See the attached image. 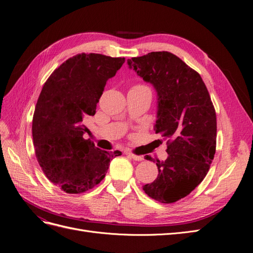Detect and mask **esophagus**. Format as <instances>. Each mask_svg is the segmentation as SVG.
Instances as JSON below:
<instances>
[{
  "instance_id": "esophagus-1",
  "label": "esophagus",
  "mask_w": 253,
  "mask_h": 253,
  "mask_svg": "<svg viewBox=\"0 0 253 253\" xmlns=\"http://www.w3.org/2000/svg\"><path fill=\"white\" fill-rule=\"evenodd\" d=\"M127 154H128L130 157H131L133 161L141 162V161H143V160H144V157H143L142 155H136V154H133V153H131V152H128Z\"/></svg>"
}]
</instances>
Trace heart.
Instances as JSON below:
<instances>
[{"instance_id":"1","label":"heart","mask_w":253,"mask_h":253,"mask_svg":"<svg viewBox=\"0 0 253 253\" xmlns=\"http://www.w3.org/2000/svg\"><path fill=\"white\" fill-rule=\"evenodd\" d=\"M138 86H142V85H138Z\"/></svg>"}]
</instances>
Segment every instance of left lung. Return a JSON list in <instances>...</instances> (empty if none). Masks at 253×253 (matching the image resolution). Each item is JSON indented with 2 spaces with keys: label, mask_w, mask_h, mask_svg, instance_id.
<instances>
[{
  "label": "left lung",
  "mask_w": 253,
  "mask_h": 253,
  "mask_svg": "<svg viewBox=\"0 0 253 253\" xmlns=\"http://www.w3.org/2000/svg\"><path fill=\"white\" fill-rule=\"evenodd\" d=\"M127 63L154 86V130L168 139L167 160L156 161L157 178L143 190L156 201L176 202L195 190L210 170L216 153V111L200 75L176 55L151 52Z\"/></svg>",
  "instance_id": "1"
}]
</instances>
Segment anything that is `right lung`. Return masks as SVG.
<instances>
[{
  "label": "right lung",
  "mask_w": 253,
  "mask_h": 253,
  "mask_svg": "<svg viewBox=\"0 0 253 253\" xmlns=\"http://www.w3.org/2000/svg\"><path fill=\"white\" fill-rule=\"evenodd\" d=\"M124 62V57L78 54L43 84L32 121L35 155L46 178L65 193L92 189L105 177L112 158L122 155L100 150L83 134L89 133L84 123L95 116L107 80Z\"/></svg>",
  "instance_id": "right-lung-1"
}]
</instances>
